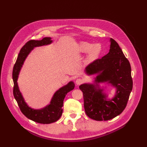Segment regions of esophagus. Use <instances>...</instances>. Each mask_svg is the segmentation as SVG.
<instances>
[{"mask_svg": "<svg viewBox=\"0 0 147 147\" xmlns=\"http://www.w3.org/2000/svg\"><path fill=\"white\" fill-rule=\"evenodd\" d=\"M83 80L81 79V78H78L76 80V81H75V83H76V84H77V85H80V84H81L82 83H83Z\"/></svg>", "mask_w": 147, "mask_h": 147, "instance_id": "34e87169", "label": "esophagus"}]
</instances>
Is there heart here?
Segmentation results:
<instances>
[{
	"mask_svg": "<svg viewBox=\"0 0 147 147\" xmlns=\"http://www.w3.org/2000/svg\"><path fill=\"white\" fill-rule=\"evenodd\" d=\"M79 50L81 53H88L87 56L88 61H92L97 59L102 50V47L99 44H93L88 42H82L79 45Z\"/></svg>",
	"mask_w": 147,
	"mask_h": 147,
	"instance_id": "b5f03b06",
	"label": "heart"
}]
</instances>
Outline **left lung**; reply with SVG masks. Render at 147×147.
<instances>
[{
  "label": "left lung",
  "mask_w": 147,
  "mask_h": 147,
  "mask_svg": "<svg viewBox=\"0 0 147 147\" xmlns=\"http://www.w3.org/2000/svg\"><path fill=\"white\" fill-rule=\"evenodd\" d=\"M108 54L89 64L84 70L88 75H97L94 83L79 86L83 92L84 108L88 117L96 121H107L121 114L126 108L132 90L131 68L118 43L110 39ZM107 82L116 89L112 99L100 88L99 83Z\"/></svg>",
  "instance_id": "8db88e82"
}]
</instances>
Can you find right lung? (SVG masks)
I'll use <instances>...</instances> for the list:
<instances>
[{
  "label": "right lung",
  "mask_w": 147,
  "mask_h": 147,
  "mask_svg": "<svg viewBox=\"0 0 147 147\" xmlns=\"http://www.w3.org/2000/svg\"><path fill=\"white\" fill-rule=\"evenodd\" d=\"M52 42L51 37H45L41 40H32L28 42L21 49L13 70V80L14 83L13 95L21 112L32 121L41 124H50L56 122L60 118L63 113L62 107L64 99L66 94L74 89V83L70 82L56 91L52 97L50 104L41 109H34L30 107L25 102L20 91L17 81L22 66L31 51L35 47L50 45Z\"/></svg>",
  "instance_id": "right-lung-1"
}]
</instances>
